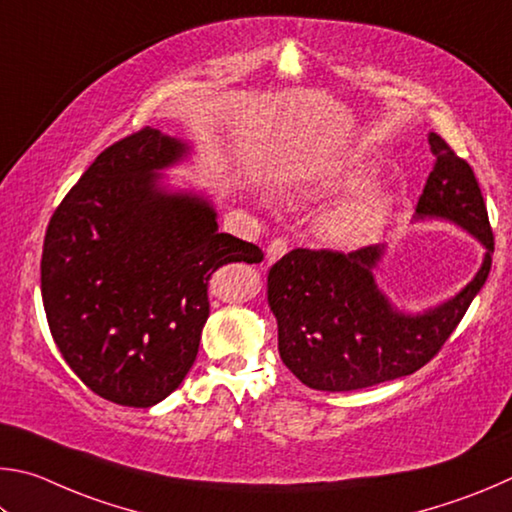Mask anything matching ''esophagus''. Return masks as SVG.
I'll use <instances>...</instances> for the list:
<instances>
[{
    "mask_svg": "<svg viewBox=\"0 0 512 512\" xmlns=\"http://www.w3.org/2000/svg\"><path fill=\"white\" fill-rule=\"evenodd\" d=\"M288 240H283V238H274L270 245H267V263H276L279 261L281 256H285L288 254Z\"/></svg>",
    "mask_w": 512,
    "mask_h": 512,
    "instance_id": "esophagus-1",
    "label": "esophagus"
}]
</instances>
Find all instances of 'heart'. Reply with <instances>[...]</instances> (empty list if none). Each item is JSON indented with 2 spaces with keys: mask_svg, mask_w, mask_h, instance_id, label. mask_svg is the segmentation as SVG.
Segmentation results:
<instances>
[{
  "mask_svg": "<svg viewBox=\"0 0 512 512\" xmlns=\"http://www.w3.org/2000/svg\"><path fill=\"white\" fill-rule=\"evenodd\" d=\"M384 209H387L384 197L375 191H364L348 197L326 215V238L339 247H362L378 233Z\"/></svg>",
  "mask_w": 512,
  "mask_h": 512,
  "instance_id": "b5f03b06",
  "label": "heart"
}]
</instances>
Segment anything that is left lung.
Segmentation results:
<instances>
[{"label":"left lung","instance_id":"1","mask_svg":"<svg viewBox=\"0 0 512 512\" xmlns=\"http://www.w3.org/2000/svg\"><path fill=\"white\" fill-rule=\"evenodd\" d=\"M429 146L436 161L418 197V218H445L479 238L486 247L481 270L454 299L411 317L393 308L373 281L380 245L348 254L292 249L267 276V301L279 321L281 360L306 387L355 391L423 369L486 283L495 236L477 175L436 132Z\"/></svg>","mask_w":512,"mask_h":512}]
</instances>
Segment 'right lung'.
Listing matches in <instances>:
<instances>
[{
  "instance_id": "right-lung-1",
  "label": "right lung",
  "mask_w": 512,
  "mask_h": 512,
  "mask_svg": "<svg viewBox=\"0 0 512 512\" xmlns=\"http://www.w3.org/2000/svg\"><path fill=\"white\" fill-rule=\"evenodd\" d=\"M182 141L143 128L112 143L53 211L42 247V303L62 360L96 396L152 407L197 357L211 276L261 263L254 242L218 231L195 195L159 188Z\"/></svg>"
}]
</instances>
